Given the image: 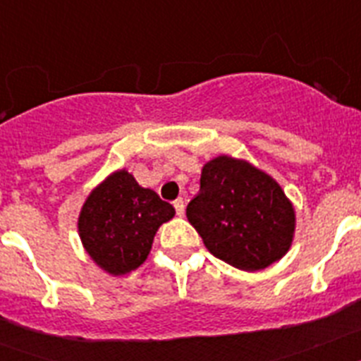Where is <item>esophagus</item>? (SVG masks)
<instances>
[{
  "label": "esophagus",
  "mask_w": 361,
  "mask_h": 361,
  "mask_svg": "<svg viewBox=\"0 0 361 361\" xmlns=\"http://www.w3.org/2000/svg\"><path fill=\"white\" fill-rule=\"evenodd\" d=\"M173 206H175V212H177V215L178 216H184V209H186V208H184V200L183 199H177L173 202Z\"/></svg>",
  "instance_id": "34e87169"
}]
</instances>
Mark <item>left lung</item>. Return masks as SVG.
Returning a JSON list of instances; mask_svg holds the SVG:
<instances>
[{
	"mask_svg": "<svg viewBox=\"0 0 361 361\" xmlns=\"http://www.w3.org/2000/svg\"><path fill=\"white\" fill-rule=\"evenodd\" d=\"M186 216L212 255L262 271L291 250L296 212L275 178L245 159L219 155L202 166Z\"/></svg>",
	"mask_w": 361,
	"mask_h": 361,
	"instance_id": "left-lung-1",
	"label": "left lung"
}]
</instances>
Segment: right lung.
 Instances as JSON below:
<instances>
[{
    "label": "right lung",
    "instance_id": "right-lung-1",
    "mask_svg": "<svg viewBox=\"0 0 361 361\" xmlns=\"http://www.w3.org/2000/svg\"><path fill=\"white\" fill-rule=\"evenodd\" d=\"M173 216L171 204L139 186L135 177L121 168L86 197L78 231L95 266L106 275L123 276L145 264L157 229Z\"/></svg>",
    "mask_w": 361,
    "mask_h": 361
}]
</instances>
